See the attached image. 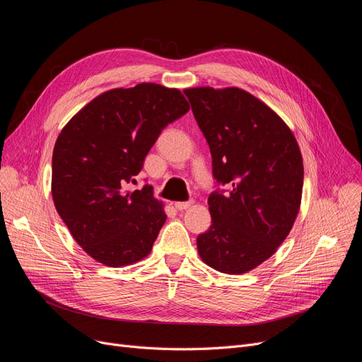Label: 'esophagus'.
I'll list each match as a JSON object with an SVG mask.
<instances>
[{
    "mask_svg": "<svg viewBox=\"0 0 362 362\" xmlns=\"http://www.w3.org/2000/svg\"><path fill=\"white\" fill-rule=\"evenodd\" d=\"M192 205H194V201H186V202H175L176 210H179V211L187 210V208H189V206H192Z\"/></svg>",
    "mask_w": 362,
    "mask_h": 362,
    "instance_id": "34e87169",
    "label": "esophagus"
}]
</instances>
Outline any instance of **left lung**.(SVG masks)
Segmentation results:
<instances>
[{
	"mask_svg": "<svg viewBox=\"0 0 362 362\" xmlns=\"http://www.w3.org/2000/svg\"><path fill=\"white\" fill-rule=\"evenodd\" d=\"M210 145L213 175L230 192L208 197L211 227L197 239L201 259L243 274L269 259L299 213L303 164L289 126L240 88L183 90Z\"/></svg>",
	"mask_w": 362,
	"mask_h": 362,
	"instance_id": "left-lung-1",
	"label": "left lung"
}]
</instances>
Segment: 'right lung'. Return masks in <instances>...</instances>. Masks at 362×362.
<instances>
[{"label": "right lung", "mask_w": 362, "mask_h": 362, "mask_svg": "<svg viewBox=\"0 0 362 362\" xmlns=\"http://www.w3.org/2000/svg\"><path fill=\"white\" fill-rule=\"evenodd\" d=\"M189 111L176 88L138 83L103 92L60 132L52 151L55 210L82 250L108 267L145 258L165 223L152 187L127 191L161 130Z\"/></svg>", "instance_id": "add662e5"}]
</instances>
